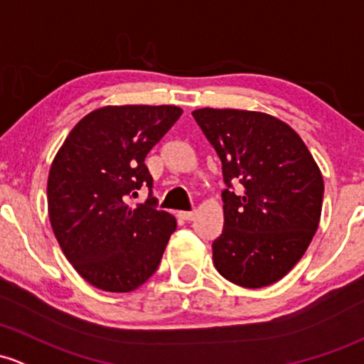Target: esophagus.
Instances as JSON below:
<instances>
[{"label":"esophagus","instance_id":"esophagus-1","mask_svg":"<svg viewBox=\"0 0 364 364\" xmlns=\"http://www.w3.org/2000/svg\"><path fill=\"white\" fill-rule=\"evenodd\" d=\"M179 216H181L185 221H192L195 218V211H183L179 213Z\"/></svg>","mask_w":364,"mask_h":364}]
</instances>
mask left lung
I'll return each instance as SVG.
<instances>
[{
  "label": "left lung",
  "mask_w": 364,
  "mask_h": 364,
  "mask_svg": "<svg viewBox=\"0 0 364 364\" xmlns=\"http://www.w3.org/2000/svg\"><path fill=\"white\" fill-rule=\"evenodd\" d=\"M221 160L223 232L213 242L218 272L242 288L277 282L317 230L324 183L301 137L279 118L244 109L192 113Z\"/></svg>",
  "instance_id": "1"
}]
</instances>
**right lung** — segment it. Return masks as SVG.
<instances>
[{"label": "right lung", "instance_id": "1", "mask_svg": "<svg viewBox=\"0 0 364 364\" xmlns=\"http://www.w3.org/2000/svg\"><path fill=\"white\" fill-rule=\"evenodd\" d=\"M178 106H106L75 125L53 159L47 197L52 230L76 272L102 291L129 293L159 269L176 230L160 211L144 166L181 117ZM149 188L136 210L128 198Z\"/></svg>", "mask_w": 364, "mask_h": 364}]
</instances>
